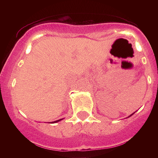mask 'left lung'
I'll return each instance as SVG.
<instances>
[{
  "label": "left lung",
  "instance_id": "obj_1",
  "mask_svg": "<svg viewBox=\"0 0 158 158\" xmlns=\"http://www.w3.org/2000/svg\"><path fill=\"white\" fill-rule=\"evenodd\" d=\"M135 113H133V114H131V115H130V116H128V117H131V116H132V115H133V114H135Z\"/></svg>",
  "mask_w": 158,
  "mask_h": 158
}]
</instances>
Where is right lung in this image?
I'll return each instance as SVG.
<instances>
[{"label": "right lung", "instance_id": "add662e5", "mask_svg": "<svg viewBox=\"0 0 158 158\" xmlns=\"http://www.w3.org/2000/svg\"><path fill=\"white\" fill-rule=\"evenodd\" d=\"M63 119H58V120H56V121H54V122H51L50 123H58V122H59V121H61V120H62Z\"/></svg>", "mask_w": 158, "mask_h": 158}]
</instances>
